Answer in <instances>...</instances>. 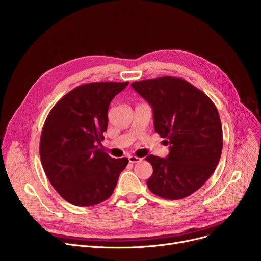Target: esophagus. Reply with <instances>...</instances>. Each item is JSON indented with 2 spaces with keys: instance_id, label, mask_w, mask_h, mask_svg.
Returning <instances> with one entry per match:
<instances>
[{
  "instance_id": "esophagus-1",
  "label": "esophagus",
  "mask_w": 261,
  "mask_h": 261,
  "mask_svg": "<svg viewBox=\"0 0 261 261\" xmlns=\"http://www.w3.org/2000/svg\"><path fill=\"white\" fill-rule=\"evenodd\" d=\"M128 160H129V162L130 163H132V164H134V163H140V162H142V158H139V156H134V155H129L128 156Z\"/></svg>"
}]
</instances>
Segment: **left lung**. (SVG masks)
Wrapping results in <instances>:
<instances>
[{"mask_svg": "<svg viewBox=\"0 0 261 261\" xmlns=\"http://www.w3.org/2000/svg\"><path fill=\"white\" fill-rule=\"evenodd\" d=\"M132 88L153 110L154 129L167 139V158L148 155L153 173L147 186L154 195L180 200L204 185L220 161V116L208 96L183 78L135 81Z\"/></svg>", "mask_w": 261, "mask_h": 261, "instance_id": "left-lung-1", "label": "left lung"}]
</instances>
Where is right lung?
Here are the masks:
<instances>
[{
    "instance_id": "1",
    "label": "right lung",
    "mask_w": 261,
    "mask_h": 261,
    "mask_svg": "<svg viewBox=\"0 0 261 261\" xmlns=\"http://www.w3.org/2000/svg\"><path fill=\"white\" fill-rule=\"evenodd\" d=\"M129 82L81 85L53 107L40 139V159L57 193L75 206L111 197L128 159H113L97 144L105 139L108 109Z\"/></svg>"
}]
</instances>
